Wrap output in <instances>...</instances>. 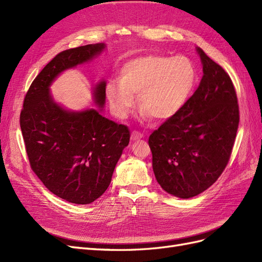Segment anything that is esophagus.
Listing matches in <instances>:
<instances>
[{
    "instance_id": "esophagus-1",
    "label": "esophagus",
    "mask_w": 262,
    "mask_h": 262,
    "mask_svg": "<svg viewBox=\"0 0 262 262\" xmlns=\"http://www.w3.org/2000/svg\"><path fill=\"white\" fill-rule=\"evenodd\" d=\"M143 138V134H142L141 132H138V131H133L132 134H131V140L132 141H137V140H140Z\"/></svg>"
}]
</instances>
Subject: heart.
<instances>
[{
    "label": "heart",
    "mask_w": 262,
    "mask_h": 262,
    "mask_svg": "<svg viewBox=\"0 0 262 262\" xmlns=\"http://www.w3.org/2000/svg\"><path fill=\"white\" fill-rule=\"evenodd\" d=\"M195 78V69L189 59L149 54L125 63L119 82L109 81L105 94L119 119L128 116L136 104L134 95H139L143 118L166 121L185 107L194 89Z\"/></svg>",
    "instance_id": "1"
}]
</instances>
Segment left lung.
Wrapping results in <instances>:
<instances>
[{"label":"left lung","instance_id":"left-lung-1","mask_svg":"<svg viewBox=\"0 0 262 262\" xmlns=\"http://www.w3.org/2000/svg\"><path fill=\"white\" fill-rule=\"evenodd\" d=\"M203 76L181 112L148 138L153 171L166 192L189 199L203 192L225 169L239 123L231 77L204 51Z\"/></svg>","mask_w":262,"mask_h":262}]
</instances>
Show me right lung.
<instances>
[{"instance_id": "right-lung-1", "label": "right lung", "mask_w": 262, "mask_h": 262, "mask_svg": "<svg viewBox=\"0 0 262 262\" xmlns=\"http://www.w3.org/2000/svg\"><path fill=\"white\" fill-rule=\"evenodd\" d=\"M105 48L102 42L86 45L55 55L31 83L20 113L31 169L49 191L75 204L92 203L106 191L130 131L101 115L105 81L93 90L98 110L66 109L53 99L50 86L62 72L92 61Z\"/></svg>"}]
</instances>
